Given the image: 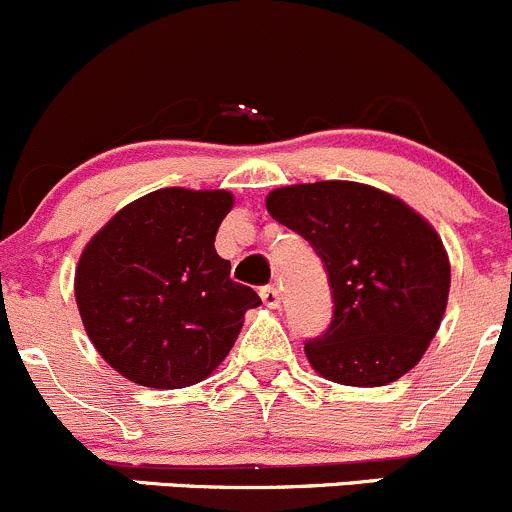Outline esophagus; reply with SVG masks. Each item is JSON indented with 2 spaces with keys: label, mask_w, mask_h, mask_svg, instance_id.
<instances>
[{
  "label": "esophagus",
  "mask_w": 512,
  "mask_h": 512,
  "mask_svg": "<svg viewBox=\"0 0 512 512\" xmlns=\"http://www.w3.org/2000/svg\"><path fill=\"white\" fill-rule=\"evenodd\" d=\"M260 297H262V302L267 304V307L270 309H277L280 307V289L277 287H262L260 289Z\"/></svg>",
  "instance_id": "obj_1"
}]
</instances>
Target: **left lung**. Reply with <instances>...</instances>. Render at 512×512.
<instances>
[{
    "label": "left lung",
    "mask_w": 512,
    "mask_h": 512,
    "mask_svg": "<svg viewBox=\"0 0 512 512\" xmlns=\"http://www.w3.org/2000/svg\"><path fill=\"white\" fill-rule=\"evenodd\" d=\"M267 210L314 247L332 287V324L304 342L314 371L344 386H386L414 369L451 287L438 232L399 198L352 180L277 188Z\"/></svg>",
    "instance_id": "1"
}]
</instances>
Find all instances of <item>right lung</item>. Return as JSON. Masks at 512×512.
<instances>
[{"mask_svg": "<svg viewBox=\"0 0 512 512\" xmlns=\"http://www.w3.org/2000/svg\"><path fill=\"white\" fill-rule=\"evenodd\" d=\"M227 190L163 188L118 210L76 267V304L96 352L133 384L183 389L213 374L247 309L262 304L230 280L215 235Z\"/></svg>", "mask_w": 512, "mask_h": 512, "instance_id": "add662e5", "label": "right lung"}]
</instances>
